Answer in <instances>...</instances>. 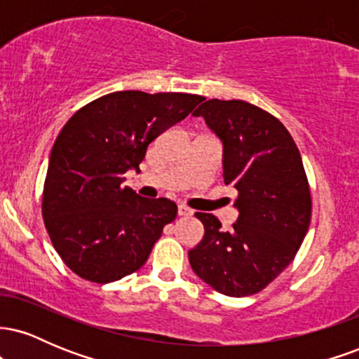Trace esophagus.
I'll return each instance as SVG.
<instances>
[{
	"mask_svg": "<svg viewBox=\"0 0 359 359\" xmlns=\"http://www.w3.org/2000/svg\"><path fill=\"white\" fill-rule=\"evenodd\" d=\"M192 214H194V211L192 209H189L187 205H184V204L179 205V216L180 217H189V216H192Z\"/></svg>",
	"mask_w": 359,
	"mask_h": 359,
	"instance_id": "1",
	"label": "esophagus"
}]
</instances>
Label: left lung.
Wrapping results in <instances>:
<instances>
[{
	"instance_id": "8db88e82",
	"label": "left lung",
	"mask_w": 359,
	"mask_h": 359,
	"mask_svg": "<svg viewBox=\"0 0 359 359\" xmlns=\"http://www.w3.org/2000/svg\"><path fill=\"white\" fill-rule=\"evenodd\" d=\"M222 142V177L238 191L240 216L229 231L196 212L204 238L189 251L201 280L219 294H258L295 258L311 224L302 156L287 128L246 101L209 100L196 109Z\"/></svg>"
}]
</instances>
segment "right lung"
Wrapping results in <instances>:
<instances>
[{"label":"right lung","mask_w":359,"mask_h":359,"mask_svg":"<svg viewBox=\"0 0 359 359\" xmlns=\"http://www.w3.org/2000/svg\"><path fill=\"white\" fill-rule=\"evenodd\" d=\"M205 97L118 90L65 123L53 143L43 185L45 228L62 262L81 278L109 283L145 265L177 205L121 187L147 148Z\"/></svg>","instance_id":"obj_1"}]
</instances>
